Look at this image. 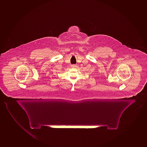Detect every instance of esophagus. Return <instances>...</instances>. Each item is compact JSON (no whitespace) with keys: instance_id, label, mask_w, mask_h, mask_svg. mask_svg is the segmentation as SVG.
Wrapping results in <instances>:
<instances>
[{"instance_id":"esophagus-1","label":"esophagus","mask_w":147,"mask_h":147,"mask_svg":"<svg viewBox=\"0 0 147 147\" xmlns=\"http://www.w3.org/2000/svg\"><path fill=\"white\" fill-rule=\"evenodd\" d=\"M72 66H73V67H74V66H75V65H74V64H73V65H72Z\"/></svg>"}]
</instances>
